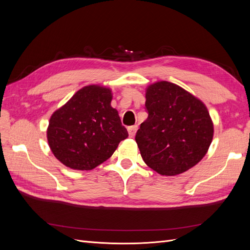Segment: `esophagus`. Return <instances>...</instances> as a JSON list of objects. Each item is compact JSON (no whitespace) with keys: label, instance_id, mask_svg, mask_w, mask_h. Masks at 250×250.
I'll return each mask as SVG.
<instances>
[{"label":"esophagus","instance_id":"esophagus-1","mask_svg":"<svg viewBox=\"0 0 250 250\" xmlns=\"http://www.w3.org/2000/svg\"><path fill=\"white\" fill-rule=\"evenodd\" d=\"M137 130H138V125H133V126L128 127V133H129V137L134 138L135 133H137Z\"/></svg>","mask_w":250,"mask_h":250}]
</instances>
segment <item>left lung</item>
<instances>
[{"label": "left lung", "instance_id": "1", "mask_svg": "<svg viewBox=\"0 0 250 250\" xmlns=\"http://www.w3.org/2000/svg\"><path fill=\"white\" fill-rule=\"evenodd\" d=\"M148 118L135 135L142 158L161 175L175 176L197 165L214 137L209 112L197 97L169 81L146 88Z\"/></svg>", "mask_w": 250, "mask_h": 250}]
</instances>
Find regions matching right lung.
Segmentation results:
<instances>
[{
	"label": "right lung",
	"mask_w": 250,
	"mask_h": 250,
	"mask_svg": "<svg viewBox=\"0 0 250 250\" xmlns=\"http://www.w3.org/2000/svg\"><path fill=\"white\" fill-rule=\"evenodd\" d=\"M111 100L109 87L89 84L52 113L47 128L49 147L67 168L92 170L107 161L120 142L128 138Z\"/></svg>",
	"instance_id": "1"
}]
</instances>
